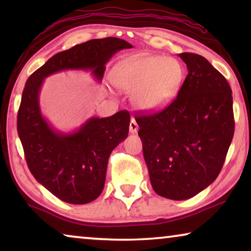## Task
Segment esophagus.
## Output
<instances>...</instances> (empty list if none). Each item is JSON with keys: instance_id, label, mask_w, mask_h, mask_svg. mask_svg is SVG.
<instances>
[{"instance_id": "1", "label": "esophagus", "mask_w": 251, "mask_h": 251, "mask_svg": "<svg viewBox=\"0 0 251 251\" xmlns=\"http://www.w3.org/2000/svg\"><path fill=\"white\" fill-rule=\"evenodd\" d=\"M129 129H130V132H131V133H136L137 131H138V125H137L135 119H131V121H130Z\"/></svg>"}]
</instances>
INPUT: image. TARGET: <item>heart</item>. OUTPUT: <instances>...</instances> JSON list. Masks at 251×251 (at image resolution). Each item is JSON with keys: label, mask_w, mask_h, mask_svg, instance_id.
<instances>
[{"label": "heart", "mask_w": 251, "mask_h": 251, "mask_svg": "<svg viewBox=\"0 0 251 251\" xmlns=\"http://www.w3.org/2000/svg\"><path fill=\"white\" fill-rule=\"evenodd\" d=\"M111 80L119 90L132 94L136 107L154 112L176 96L184 80V67L175 58L135 54L113 67Z\"/></svg>", "instance_id": "1"}]
</instances>
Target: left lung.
Masks as SVG:
<instances>
[{"label":"left lung","mask_w":251,"mask_h":251,"mask_svg":"<svg viewBox=\"0 0 251 251\" xmlns=\"http://www.w3.org/2000/svg\"><path fill=\"white\" fill-rule=\"evenodd\" d=\"M178 56L188 74L177 98L163 111L136 121L153 190L180 201L217 178L234 133V118L226 78L200 54Z\"/></svg>","instance_id":"8db88e82"}]
</instances>
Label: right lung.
<instances>
[{
    "label": "right lung",
    "instance_id": "obj_1",
    "mask_svg": "<svg viewBox=\"0 0 251 251\" xmlns=\"http://www.w3.org/2000/svg\"><path fill=\"white\" fill-rule=\"evenodd\" d=\"M131 48L118 37L90 40L56 53L26 82L17 129L27 166L42 186L67 203H89L100 195L108 157L128 137L130 115L120 111L108 118L92 116L74 131H59L41 111V88L48 76L63 71L90 72L101 82L108 60Z\"/></svg>",
    "mask_w": 251,
    "mask_h": 251
}]
</instances>
